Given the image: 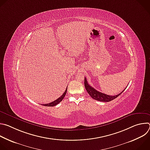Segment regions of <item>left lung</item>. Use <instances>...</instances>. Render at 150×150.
I'll list each match as a JSON object with an SVG mask.
<instances>
[{
	"label": "left lung",
	"mask_w": 150,
	"mask_h": 150,
	"mask_svg": "<svg viewBox=\"0 0 150 150\" xmlns=\"http://www.w3.org/2000/svg\"><path fill=\"white\" fill-rule=\"evenodd\" d=\"M84 85H85V89H86L87 91L88 92L89 95L93 99L99 101H103V102H109V101H110L114 100L115 98H116L118 96H119L125 90V89L122 92H121L120 93H119V94H117L116 96H112L107 95L103 93L98 91L97 90H96L94 88H93L91 86H90V85L88 84V83L87 81V79L85 77L84 79Z\"/></svg>",
	"instance_id": "left-lung-1"
}]
</instances>
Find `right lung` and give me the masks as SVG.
<instances>
[{
    "mask_svg": "<svg viewBox=\"0 0 150 150\" xmlns=\"http://www.w3.org/2000/svg\"><path fill=\"white\" fill-rule=\"evenodd\" d=\"M67 88H68V87H67V88L65 91L64 92V93H63L60 97H59L57 100H54V101H53V102H51V103H48V104H42V105L49 106V107H52V106H54V105L58 104L61 101H62V100L63 99L64 97L65 96V95H66V94H67Z\"/></svg>",
    "mask_w": 150,
    "mask_h": 150,
    "instance_id": "add662e5",
    "label": "right lung"
}]
</instances>
